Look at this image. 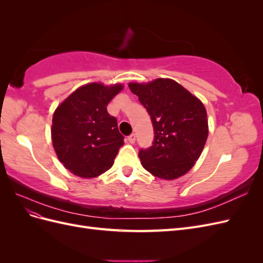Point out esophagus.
Here are the masks:
<instances>
[{
    "mask_svg": "<svg viewBox=\"0 0 263 263\" xmlns=\"http://www.w3.org/2000/svg\"><path fill=\"white\" fill-rule=\"evenodd\" d=\"M127 139H128V141L130 142V144H135V141H136V135L133 133V134L129 135L128 138H127Z\"/></svg>",
    "mask_w": 263,
    "mask_h": 263,
    "instance_id": "obj_1",
    "label": "esophagus"
}]
</instances>
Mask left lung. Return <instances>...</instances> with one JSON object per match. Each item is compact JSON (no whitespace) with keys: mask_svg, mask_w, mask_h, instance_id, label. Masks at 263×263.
Returning <instances> with one entry per match:
<instances>
[{"mask_svg":"<svg viewBox=\"0 0 263 263\" xmlns=\"http://www.w3.org/2000/svg\"><path fill=\"white\" fill-rule=\"evenodd\" d=\"M128 86L147 109L154 127L153 145L138 153L142 166L165 180L185 174L200 158L208 139L203 103L170 79Z\"/></svg>","mask_w":263,"mask_h":263,"instance_id":"1","label":"left lung"}]
</instances>
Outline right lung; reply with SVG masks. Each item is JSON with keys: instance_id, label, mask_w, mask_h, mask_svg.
Segmentation results:
<instances>
[{"instance_id": "right-lung-1", "label": "right lung", "mask_w": 263, "mask_h": 263, "mask_svg": "<svg viewBox=\"0 0 263 263\" xmlns=\"http://www.w3.org/2000/svg\"><path fill=\"white\" fill-rule=\"evenodd\" d=\"M123 85L90 83L79 87L54 110L51 139L60 162L71 173L94 178L114 163L124 136L107 104Z\"/></svg>"}]
</instances>
